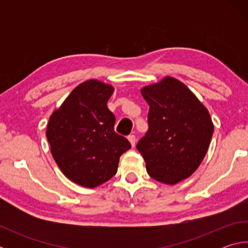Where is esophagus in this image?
Instances as JSON below:
<instances>
[{"instance_id":"esophagus-1","label":"esophagus","mask_w":248,"mask_h":248,"mask_svg":"<svg viewBox=\"0 0 248 248\" xmlns=\"http://www.w3.org/2000/svg\"><path fill=\"white\" fill-rule=\"evenodd\" d=\"M128 140H129L130 143H131L132 148H133V146H136V142H137L136 136H133V134H130V136H128Z\"/></svg>"}]
</instances>
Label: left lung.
Listing matches in <instances>:
<instances>
[{"mask_svg": "<svg viewBox=\"0 0 248 248\" xmlns=\"http://www.w3.org/2000/svg\"><path fill=\"white\" fill-rule=\"evenodd\" d=\"M141 94L149 104V130L138 142L148 174L175 185L195 173L204 158L213 133V123L204 105L177 78L165 77L144 86Z\"/></svg>", "mask_w": 248, "mask_h": 248, "instance_id": "left-lung-1", "label": "left lung"}]
</instances>
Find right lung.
<instances>
[{
  "label": "right lung",
  "mask_w": 248,
  "mask_h": 248,
  "mask_svg": "<svg viewBox=\"0 0 248 248\" xmlns=\"http://www.w3.org/2000/svg\"><path fill=\"white\" fill-rule=\"evenodd\" d=\"M114 86L98 79L78 85L50 116V151L66 178L86 188L106 183L118 170L119 158L131 148L114 130L116 118L107 107Z\"/></svg>",
  "instance_id": "right-lung-1"
}]
</instances>
